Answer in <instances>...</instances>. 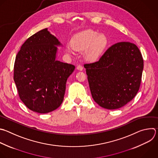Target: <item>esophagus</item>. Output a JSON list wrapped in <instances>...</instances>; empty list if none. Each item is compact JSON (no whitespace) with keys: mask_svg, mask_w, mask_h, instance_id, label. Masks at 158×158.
Instances as JSON below:
<instances>
[{"mask_svg":"<svg viewBox=\"0 0 158 158\" xmlns=\"http://www.w3.org/2000/svg\"><path fill=\"white\" fill-rule=\"evenodd\" d=\"M77 70H79V71H82L83 70V69H84V68H83V66H82L81 65H77Z\"/></svg>","mask_w":158,"mask_h":158,"instance_id":"obj_1","label":"esophagus"}]
</instances>
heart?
<instances>
[{
  "label": "heart",
  "mask_w": 158,
  "mask_h": 158,
  "mask_svg": "<svg viewBox=\"0 0 158 158\" xmlns=\"http://www.w3.org/2000/svg\"><path fill=\"white\" fill-rule=\"evenodd\" d=\"M107 38L103 34L93 30H87L75 36L72 41V47L77 51H84L85 58L90 61L97 60L107 45ZM69 53L72 52L71 46L66 47Z\"/></svg>",
  "instance_id": "1"
}]
</instances>
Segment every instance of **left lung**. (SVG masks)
I'll return each instance as SVG.
<instances>
[{
	"label": "left lung",
	"mask_w": 158,
	"mask_h": 158,
	"mask_svg": "<svg viewBox=\"0 0 158 158\" xmlns=\"http://www.w3.org/2000/svg\"><path fill=\"white\" fill-rule=\"evenodd\" d=\"M84 66L92 98L104 109L114 110L123 107L139 90L143 59L134 43H115L98 61Z\"/></svg>",
	"instance_id": "8db88e82"
}]
</instances>
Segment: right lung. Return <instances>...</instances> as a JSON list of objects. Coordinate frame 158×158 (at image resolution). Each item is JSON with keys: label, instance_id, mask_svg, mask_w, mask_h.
Masks as SVG:
<instances>
[{"label": "right lung", "instance_id": "right-lung-1", "mask_svg": "<svg viewBox=\"0 0 158 158\" xmlns=\"http://www.w3.org/2000/svg\"><path fill=\"white\" fill-rule=\"evenodd\" d=\"M61 44L44 28L29 37L16 56L14 79L20 98L33 112H52L63 101L75 66L56 60V46Z\"/></svg>", "mask_w": 158, "mask_h": 158}]
</instances>
